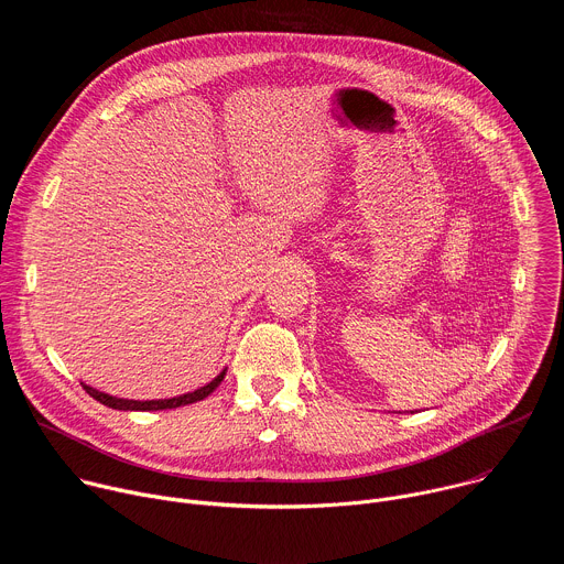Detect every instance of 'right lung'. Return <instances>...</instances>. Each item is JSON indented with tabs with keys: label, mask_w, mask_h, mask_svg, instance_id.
Returning a JSON list of instances; mask_svg holds the SVG:
<instances>
[{
	"label": "right lung",
	"mask_w": 564,
	"mask_h": 564,
	"mask_svg": "<svg viewBox=\"0 0 564 564\" xmlns=\"http://www.w3.org/2000/svg\"><path fill=\"white\" fill-rule=\"evenodd\" d=\"M225 372H220L214 381H209L207 386H203L200 390H194V392H187V394H181V397H174V399H158V401H133V399H120V397H111V394H105L100 390H94L91 386L83 383V388L94 397L98 399L100 404L109 406V409H118V411H165V409H178V406H187V404H194V401H200L205 399L207 394H212L218 383L223 381Z\"/></svg>",
	"instance_id": "right-lung-1"
}]
</instances>
